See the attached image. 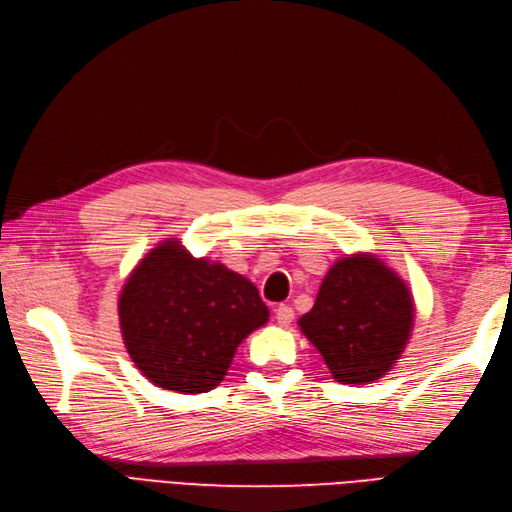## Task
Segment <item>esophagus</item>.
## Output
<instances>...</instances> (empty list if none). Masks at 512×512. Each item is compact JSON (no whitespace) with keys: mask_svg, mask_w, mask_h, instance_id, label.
Here are the masks:
<instances>
[{"mask_svg":"<svg viewBox=\"0 0 512 512\" xmlns=\"http://www.w3.org/2000/svg\"><path fill=\"white\" fill-rule=\"evenodd\" d=\"M293 308H289V306H285V304H282V306H278L276 308V323L280 325V327H289L291 323H293Z\"/></svg>","mask_w":512,"mask_h":512,"instance_id":"esophagus-1","label":"esophagus"}]
</instances>
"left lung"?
<instances>
[{
    "label": "left lung",
    "instance_id": "8db88e82",
    "mask_svg": "<svg viewBox=\"0 0 512 512\" xmlns=\"http://www.w3.org/2000/svg\"><path fill=\"white\" fill-rule=\"evenodd\" d=\"M415 320L407 282L373 253L337 259L297 320L339 384H371L403 356Z\"/></svg>",
    "mask_w": 512,
    "mask_h": 512
}]
</instances>
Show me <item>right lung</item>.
I'll return each mask as SVG.
<instances>
[{
  "instance_id": "1",
  "label": "right lung",
  "mask_w": 512,
  "mask_h": 512,
  "mask_svg": "<svg viewBox=\"0 0 512 512\" xmlns=\"http://www.w3.org/2000/svg\"><path fill=\"white\" fill-rule=\"evenodd\" d=\"M118 316L145 380L200 394L223 382L242 339L268 323L270 310L249 278L166 238L128 274Z\"/></svg>"
}]
</instances>
